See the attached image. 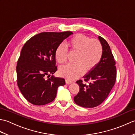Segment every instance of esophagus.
<instances>
[{
  "label": "esophagus",
  "mask_w": 135,
  "mask_h": 135,
  "mask_svg": "<svg viewBox=\"0 0 135 135\" xmlns=\"http://www.w3.org/2000/svg\"><path fill=\"white\" fill-rule=\"evenodd\" d=\"M65 83L67 84H73V82L71 81H70V80H68V79H66L65 80Z\"/></svg>",
  "instance_id": "34e87169"
}]
</instances>
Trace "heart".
I'll return each instance as SVG.
<instances>
[{
  "label": "heart",
  "instance_id": "1",
  "mask_svg": "<svg viewBox=\"0 0 135 135\" xmlns=\"http://www.w3.org/2000/svg\"><path fill=\"white\" fill-rule=\"evenodd\" d=\"M71 51L76 52L74 64H67L60 67V76L68 80L78 78L84 73L89 71L99 64L103 56V47L99 41L90 39L82 34H78L68 42ZM67 49L63 44H60L55 51L56 59L61 64H64L67 59Z\"/></svg>",
  "mask_w": 135,
  "mask_h": 135
}]
</instances>
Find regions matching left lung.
Instances as JSON below:
<instances>
[{"instance_id": "left-lung-1", "label": "left lung", "mask_w": 135, "mask_h": 135, "mask_svg": "<svg viewBox=\"0 0 135 135\" xmlns=\"http://www.w3.org/2000/svg\"><path fill=\"white\" fill-rule=\"evenodd\" d=\"M103 47V56L99 64L89 71L82 80L76 82L79 86L78 93L74 97L76 104L85 108H93L100 105L107 98L115 83L117 71L115 61L107 42L99 36Z\"/></svg>"}]
</instances>
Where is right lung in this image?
I'll return each instance as SVG.
<instances>
[{"mask_svg": "<svg viewBox=\"0 0 135 135\" xmlns=\"http://www.w3.org/2000/svg\"><path fill=\"white\" fill-rule=\"evenodd\" d=\"M72 34L71 31L42 32L30 38L22 47L16 68L17 85L31 104L42 105L53 102L57 89L65 85L64 78L53 75L57 70L55 51Z\"/></svg>", "mask_w": 135, "mask_h": 135, "instance_id": "right-lung-1", "label": "right lung"}]
</instances>
